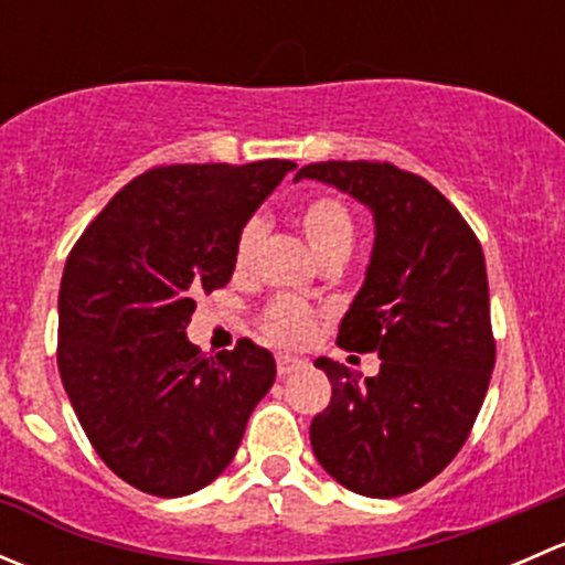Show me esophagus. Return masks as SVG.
I'll list each match as a JSON object with an SVG mask.
<instances>
[{"label": "esophagus", "instance_id": "obj_1", "mask_svg": "<svg viewBox=\"0 0 565 565\" xmlns=\"http://www.w3.org/2000/svg\"><path fill=\"white\" fill-rule=\"evenodd\" d=\"M276 369H278V377H289V374H295L298 369H303V361H300V358H292V355H278Z\"/></svg>", "mask_w": 565, "mask_h": 565}]
</instances>
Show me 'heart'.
Returning a JSON list of instances; mask_svg holds the SVG:
<instances>
[{
	"label": "heart",
	"mask_w": 565,
	"mask_h": 565,
	"mask_svg": "<svg viewBox=\"0 0 565 565\" xmlns=\"http://www.w3.org/2000/svg\"><path fill=\"white\" fill-rule=\"evenodd\" d=\"M298 226L303 232L306 243L317 254L319 262L324 259H347L358 237L355 215H352L350 204L339 196H315L309 202L300 204L298 210ZM262 237H265V221L259 215L248 218L241 226L235 241V270L248 273L254 267L256 254H259ZM259 328L267 339L284 347H298L311 339L317 328V315L311 306L303 300L289 298H273L270 303L262 309Z\"/></svg>",
	"instance_id": "b5f03b06"
}]
</instances>
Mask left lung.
Wrapping results in <instances>:
<instances>
[{
    "mask_svg": "<svg viewBox=\"0 0 565 565\" xmlns=\"http://www.w3.org/2000/svg\"><path fill=\"white\" fill-rule=\"evenodd\" d=\"M303 177L372 207V262L335 344L383 358L363 383L344 363L317 358L333 396L311 420V448L341 487L398 498L451 465L492 380L481 243L429 180L388 161L309 163L295 180Z\"/></svg>",
    "mask_w": 565,
    "mask_h": 565,
    "instance_id": "obj_1",
    "label": "left lung"
}]
</instances>
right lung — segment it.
<instances>
[{
	"label": "right lung",
	"mask_w": 565,
	"mask_h": 565,
	"mask_svg": "<svg viewBox=\"0 0 565 565\" xmlns=\"http://www.w3.org/2000/svg\"><path fill=\"white\" fill-rule=\"evenodd\" d=\"M292 161L174 163L130 180L71 248L56 366L89 443L130 487L182 498L226 470L276 361L185 339L196 295L230 284L235 241Z\"/></svg>",
	"instance_id": "1"
}]
</instances>
